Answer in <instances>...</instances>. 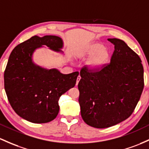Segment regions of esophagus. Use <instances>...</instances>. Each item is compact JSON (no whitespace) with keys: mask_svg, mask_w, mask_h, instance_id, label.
I'll use <instances>...</instances> for the list:
<instances>
[{"mask_svg":"<svg viewBox=\"0 0 149 149\" xmlns=\"http://www.w3.org/2000/svg\"><path fill=\"white\" fill-rule=\"evenodd\" d=\"M81 76H80V75H78V76L77 78V81H76V86H77V85L78 84V82H79V81L81 80Z\"/></svg>","mask_w":149,"mask_h":149,"instance_id":"34e87169","label":"esophagus"}]
</instances>
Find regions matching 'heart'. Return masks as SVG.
I'll use <instances>...</instances> for the list:
<instances>
[{
    "label": "heart",
    "mask_w": 149,
    "mask_h": 149,
    "mask_svg": "<svg viewBox=\"0 0 149 149\" xmlns=\"http://www.w3.org/2000/svg\"><path fill=\"white\" fill-rule=\"evenodd\" d=\"M110 53L107 47L99 42H93L88 45L79 54V57L86 58L90 56L86 61L89 68L97 70L104 66L109 61Z\"/></svg>",
    "instance_id": "obj_1"
}]
</instances>
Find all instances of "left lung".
<instances>
[{"instance_id":"left-lung-1","label":"left lung","mask_w":149,"mask_h":149,"mask_svg":"<svg viewBox=\"0 0 149 149\" xmlns=\"http://www.w3.org/2000/svg\"><path fill=\"white\" fill-rule=\"evenodd\" d=\"M108 41L114 45L110 63L97 70L83 67L78 85L81 117L87 125L98 129L130 117L144 86L139 55L120 39Z\"/></svg>"}]
</instances>
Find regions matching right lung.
<instances>
[{
	"mask_svg": "<svg viewBox=\"0 0 149 149\" xmlns=\"http://www.w3.org/2000/svg\"><path fill=\"white\" fill-rule=\"evenodd\" d=\"M43 45L62 52L61 38L54 35L34 36L14 48L4 72V87L11 107L19 117L32 123H47L59 112L58 100L73 88L78 71L63 74L47 69L32 61V54Z\"/></svg>",
	"mask_w": 149,
	"mask_h": 149,
	"instance_id": "1",
	"label": "right lung"
}]
</instances>
